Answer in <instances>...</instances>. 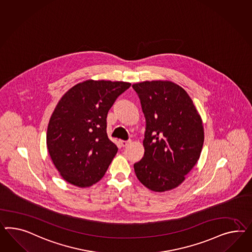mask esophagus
Listing matches in <instances>:
<instances>
[{"instance_id":"esophagus-1","label":"esophagus","mask_w":252,"mask_h":252,"mask_svg":"<svg viewBox=\"0 0 252 252\" xmlns=\"http://www.w3.org/2000/svg\"><path fill=\"white\" fill-rule=\"evenodd\" d=\"M119 143H120L122 147H126V146H128L131 143V140H120Z\"/></svg>"}]
</instances>
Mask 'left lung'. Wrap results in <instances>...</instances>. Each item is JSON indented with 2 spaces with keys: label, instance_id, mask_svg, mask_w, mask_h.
Instances as JSON below:
<instances>
[{
  "label": "left lung",
  "instance_id": "left-lung-1",
  "mask_svg": "<svg viewBox=\"0 0 252 252\" xmlns=\"http://www.w3.org/2000/svg\"><path fill=\"white\" fill-rule=\"evenodd\" d=\"M146 118L141 160L136 177L147 188H176L197 162L204 145L202 118L190 96L174 82L152 81L132 85Z\"/></svg>",
  "mask_w": 252,
  "mask_h": 252
}]
</instances>
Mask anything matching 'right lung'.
<instances>
[{
	"instance_id": "right-lung-1",
	"label": "right lung",
	"mask_w": 252,
	"mask_h": 252,
	"mask_svg": "<svg viewBox=\"0 0 252 252\" xmlns=\"http://www.w3.org/2000/svg\"><path fill=\"white\" fill-rule=\"evenodd\" d=\"M130 85L89 80L69 89L58 102L48 123L47 146L68 184L89 187L103 177L118 150L107 136V114Z\"/></svg>"
}]
</instances>
